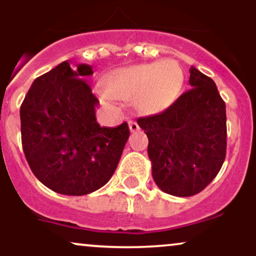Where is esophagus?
I'll use <instances>...</instances> for the list:
<instances>
[{
    "label": "esophagus",
    "instance_id": "1",
    "mask_svg": "<svg viewBox=\"0 0 256 256\" xmlns=\"http://www.w3.org/2000/svg\"><path fill=\"white\" fill-rule=\"evenodd\" d=\"M128 128H130V131L131 132H136L140 130V126H138V124L136 122H128Z\"/></svg>",
    "mask_w": 256,
    "mask_h": 256
}]
</instances>
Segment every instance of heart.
Segmentation results:
<instances>
[{"mask_svg":"<svg viewBox=\"0 0 256 256\" xmlns=\"http://www.w3.org/2000/svg\"><path fill=\"white\" fill-rule=\"evenodd\" d=\"M183 83L180 67L173 61L164 60L116 70L102 79V89L110 98H134L140 113L155 116L176 101Z\"/></svg>","mask_w":256,"mask_h":256,"instance_id":"obj_1","label":"heart"}]
</instances>
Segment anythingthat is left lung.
Instances as JSON below:
<instances>
[{
  "label": "left lung",
  "instance_id": "obj_1",
  "mask_svg": "<svg viewBox=\"0 0 256 256\" xmlns=\"http://www.w3.org/2000/svg\"><path fill=\"white\" fill-rule=\"evenodd\" d=\"M189 84L192 89L162 113L137 119L149 140L154 182L179 198L202 192L226 155V107L216 83L192 66Z\"/></svg>",
  "mask_w": 256,
  "mask_h": 256
}]
</instances>
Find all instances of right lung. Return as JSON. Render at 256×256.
<instances>
[{"mask_svg": "<svg viewBox=\"0 0 256 256\" xmlns=\"http://www.w3.org/2000/svg\"><path fill=\"white\" fill-rule=\"evenodd\" d=\"M90 64L68 61L34 79L20 107L22 143L36 178L52 192L82 196L112 178L130 136L126 122L101 128L98 100L84 80Z\"/></svg>", "mask_w": 256, "mask_h": 256, "instance_id": "add662e5", "label": "right lung"}]
</instances>
